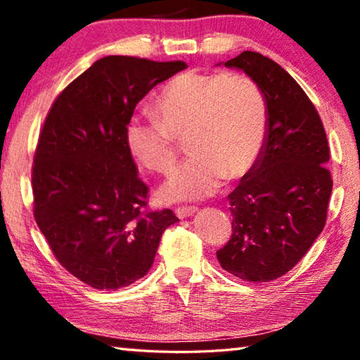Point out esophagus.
Listing matches in <instances>:
<instances>
[{
  "instance_id": "obj_1",
  "label": "esophagus",
  "mask_w": 360,
  "mask_h": 360,
  "mask_svg": "<svg viewBox=\"0 0 360 360\" xmlns=\"http://www.w3.org/2000/svg\"><path fill=\"white\" fill-rule=\"evenodd\" d=\"M197 212V208L195 206H182V208H176V216L179 219H186L193 216Z\"/></svg>"
}]
</instances>
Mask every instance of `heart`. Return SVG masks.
Returning <instances> with one entry per match:
<instances>
[{"label": "heart", "mask_w": 360, "mask_h": 360, "mask_svg": "<svg viewBox=\"0 0 360 360\" xmlns=\"http://www.w3.org/2000/svg\"><path fill=\"white\" fill-rule=\"evenodd\" d=\"M158 119L135 115L125 125L127 149L139 165L168 174L174 138L187 135L191 158L162 187L168 202H195L217 192L224 178L240 179L255 167L268 125L266 101L252 79L187 71L158 92Z\"/></svg>", "instance_id": "b5f03b06"}]
</instances>
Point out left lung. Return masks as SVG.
<instances>
[{
    "instance_id": "left-lung-1",
    "label": "left lung",
    "mask_w": 360,
    "mask_h": 360,
    "mask_svg": "<svg viewBox=\"0 0 360 360\" xmlns=\"http://www.w3.org/2000/svg\"><path fill=\"white\" fill-rule=\"evenodd\" d=\"M217 65L252 79L268 111L259 160L229 195L233 233L217 260L243 281L268 283L294 268L324 229L333 184L327 136L307 94L271 58L246 51Z\"/></svg>"
}]
</instances>
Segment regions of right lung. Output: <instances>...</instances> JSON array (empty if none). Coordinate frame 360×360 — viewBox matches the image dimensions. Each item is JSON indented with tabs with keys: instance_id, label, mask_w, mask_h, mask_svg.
Returning a JSON list of instances; mask_svg holds the SVG:
<instances>
[{
	"instance_id": "add662e5",
	"label": "right lung",
	"mask_w": 360,
	"mask_h": 360,
	"mask_svg": "<svg viewBox=\"0 0 360 360\" xmlns=\"http://www.w3.org/2000/svg\"><path fill=\"white\" fill-rule=\"evenodd\" d=\"M184 62L108 56L66 87L49 111L33 167L34 219L53 255L90 288L114 290L143 278L162 233L179 219L144 212L124 131L139 101Z\"/></svg>"
}]
</instances>
